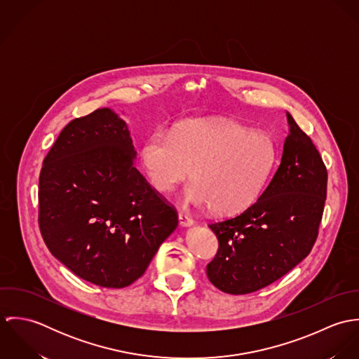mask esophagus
I'll use <instances>...</instances> for the list:
<instances>
[{"mask_svg": "<svg viewBox=\"0 0 359 359\" xmlns=\"http://www.w3.org/2000/svg\"><path fill=\"white\" fill-rule=\"evenodd\" d=\"M178 219H180V224L182 225V226H191V225H194V218L188 214V212H184V211H180L178 212Z\"/></svg>", "mask_w": 359, "mask_h": 359, "instance_id": "obj_1", "label": "esophagus"}]
</instances>
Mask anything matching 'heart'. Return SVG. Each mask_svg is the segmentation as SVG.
<instances>
[{"instance_id": "1", "label": "heart", "mask_w": 359, "mask_h": 359, "mask_svg": "<svg viewBox=\"0 0 359 359\" xmlns=\"http://www.w3.org/2000/svg\"><path fill=\"white\" fill-rule=\"evenodd\" d=\"M142 165L157 192L168 194L189 177L191 205L232 214L250 205L268 177L275 149L259 133L221 118L189 120L171 135L154 133L142 147Z\"/></svg>"}]
</instances>
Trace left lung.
<instances>
[{
	"mask_svg": "<svg viewBox=\"0 0 359 359\" xmlns=\"http://www.w3.org/2000/svg\"><path fill=\"white\" fill-rule=\"evenodd\" d=\"M287 114L280 164L265 191L236 217L211 222L218 252L208 280L228 294H248L278 280L309 255L327 188L326 165L311 138Z\"/></svg>",
	"mask_w": 359,
	"mask_h": 359,
	"instance_id": "8db88e82",
	"label": "left lung"
}]
</instances>
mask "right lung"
Wrapping results in <instances>:
<instances>
[{
	"label": "right lung",
	"instance_id": "right-lung-1",
	"mask_svg": "<svg viewBox=\"0 0 359 359\" xmlns=\"http://www.w3.org/2000/svg\"><path fill=\"white\" fill-rule=\"evenodd\" d=\"M126 123L102 107L72 120L43 161L39 225L63 265L121 289L141 278L178 214L134 165Z\"/></svg>",
	"mask_w": 359,
	"mask_h": 359
}]
</instances>
